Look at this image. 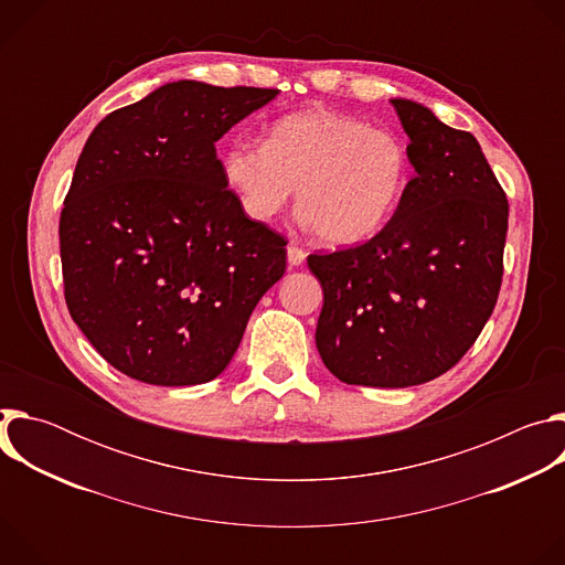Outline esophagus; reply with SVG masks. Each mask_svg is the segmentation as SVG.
Listing matches in <instances>:
<instances>
[{
	"label": "esophagus",
	"instance_id": "1",
	"mask_svg": "<svg viewBox=\"0 0 565 565\" xmlns=\"http://www.w3.org/2000/svg\"><path fill=\"white\" fill-rule=\"evenodd\" d=\"M286 255H288V266H292V268L301 266L303 259H306V253L301 248H297V246H288Z\"/></svg>",
	"mask_w": 565,
	"mask_h": 565
}]
</instances>
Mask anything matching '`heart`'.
Segmentation results:
<instances>
[{
    "label": "heart",
    "instance_id": "heart-1",
    "mask_svg": "<svg viewBox=\"0 0 565 565\" xmlns=\"http://www.w3.org/2000/svg\"><path fill=\"white\" fill-rule=\"evenodd\" d=\"M221 174L257 223L277 218L297 188L303 223L324 244L347 248L375 236L397 210L409 151L388 129L331 109H303L279 118L264 145H227Z\"/></svg>",
    "mask_w": 565,
    "mask_h": 565
}]
</instances>
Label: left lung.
Listing matches in <instances>:
<instances>
[{"label": "left lung", "mask_w": 565, "mask_h": 565, "mask_svg": "<svg viewBox=\"0 0 565 565\" xmlns=\"http://www.w3.org/2000/svg\"><path fill=\"white\" fill-rule=\"evenodd\" d=\"M391 105L416 177L371 241L310 255L308 268L324 290L315 333L321 362L347 384L405 388L449 371L490 319L508 199L469 131L420 103Z\"/></svg>", "instance_id": "1"}]
</instances>
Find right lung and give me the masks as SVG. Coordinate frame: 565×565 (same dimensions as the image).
Segmentation results:
<instances>
[{
  "mask_svg": "<svg viewBox=\"0 0 565 565\" xmlns=\"http://www.w3.org/2000/svg\"><path fill=\"white\" fill-rule=\"evenodd\" d=\"M277 94L179 79L92 131L60 216L64 297L120 373L156 386L214 380L284 277V236L241 210L214 149Z\"/></svg>",
  "mask_w": 565,
  "mask_h": 565,
  "instance_id": "obj_1",
  "label": "right lung"
}]
</instances>
